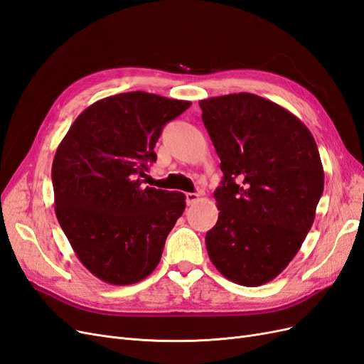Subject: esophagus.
I'll list each match as a JSON object with an SVG mask.
<instances>
[{
  "label": "esophagus",
  "instance_id": "obj_1",
  "mask_svg": "<svg viewBox=\"0 0 364 364\" xmlns=\"http://www.w3.org/2000/svg\"><path fill=\"white\" fill-rule=\"evenodd\" d=\"M185 197H186V205H193V203H196L197 200L200 199V196L197 194V193H186Z\"/></svg>",
  "mask_w": 364,
  "mask_h": 364
}]
</instances>
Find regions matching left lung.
Wrapping results in <instances>:
<instances>
[{
	"label": "left lung",
	"mask_w": 364,
	"mask_h": 364,
	"mask_svg": "<svg viewBox=\"0 0 364 364\" xmlns=\"http://www.w3.org/2000/svg\"><path fill=\"white\" fill-rule=\"evenodd\" d=\"M199 105L223 171L208 255L229 281L258 287L289 266L310 232L323 193L321 155L302 121L267 98L240 92Z\"/></svg>",
	"instance_id": "obj_1"
}]
</instances>
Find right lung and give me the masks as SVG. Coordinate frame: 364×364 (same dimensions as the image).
<instances>
[{"label":"right lung","mask_w":364,"mask_h":364,"mask_svg":"<svg viewBox=\"0 0 364 364\" xmlns=\"http://www.w3.org/2000/svg\"><path fill=\"white\" fill-rule=\"evenodd\" d=\"M191 106L142 91L102 98L75 118L54 155V211L83 266L112 285L156 269L185 209L179 191L142 185L164 126Z\"/></svg>","instance_id":"add662e5"}]
</instances>
